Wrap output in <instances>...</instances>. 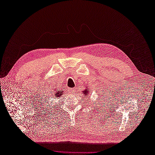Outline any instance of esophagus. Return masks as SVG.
<instances>
[{
    "mask_svg": "<svg viewBox=\"0 0 155 155\" xmlns=\"http://www.w3.org/2000/svg\"><path fill=\"white\" fill-rule=\"evenodd\" d=\"M68 91H69V92L70 93H74V92H75V90H74V88H69V90H68Z\"/></svg>",
    "mask_w": 155,
    "mask_h": 155,
    "instance_id": "34e87169",
    "label": "esophagus"
}]
</instances>
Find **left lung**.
<instances>
[{
	"instance_id": "obj_1",
	"label": "left lung",
	"mask_w": 155,
	"mask_h": 155,
	"mask_svg": "<svg viewBox=\"0 0 155 155\" xmlns=\"http://www.w3.org/2000/svg\"><path fill=\"white\" fill-rule=\"evenodd\" d=\"M88 93H89V91H88V89H86V90L84 91L83 94H84V95H88Z\"/></svg>"
}]
</instances>
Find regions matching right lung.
I'll use <instances>...</instances> for the list:
<instances>
[{
  "label": "right lung",
  "instance_id": "obj_1",
  "mask_svg": "<svg viewBox=\"0 0 155 155\" xmlns=\"http://www.w3.org/2000/svg\"><path fill=\"white\" fill-rule=\"evenodd\" d=\"M55 92H54V95L55 96V97H59L60 96H61V95L63 94V91L62 90V89H61V90H56V89H55Z\"/></svg>",
  "mask_w": 155,
  "mask_h": 155
}]
</instances>
